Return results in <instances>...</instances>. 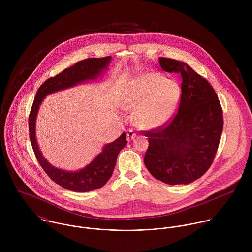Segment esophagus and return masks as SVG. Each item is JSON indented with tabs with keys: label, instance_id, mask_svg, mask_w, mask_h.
<instances>
[{
	"label": "esophagus",
	"instance_id": "esophagus-1",
	"mask_svg": "<svg viewBox=\"0 0 252 252\" xmlns=\"http://www.w3.org/2000/svg\"><path fill=\"white\" fill-rule=\"evenodd\" d=\"M136 137H137V135H136V133L133 130H128L127 131V140L128 141L134 140Z\"/></svg>",
	"mask_w": 252,
	"mask_h": 252
}]
</instances>
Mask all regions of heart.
<instances>
[{
	"instance_id": "1",
	"label": "heart",
	"mask_w": 252,
	"mask_h": 252,
	"mask_svg": "<svg viewBox=\"0 0 252 252\" xmlns=\"http://www.w3.org/2000/svg\"><path fill=\"white\" fill-rule=\"evenodd\" d=\"M180 100L179 84L159 72L143 73L128 82L121 95V107L134 110L133 122L144 130L167 124L177 111Z\"/></svg>"
}]
</instances>
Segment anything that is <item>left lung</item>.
Segmentation results:
<instances>
[{
    "mask_svg": "<svg viewBox=\"0 0 252 252\" xmlns=\"http://www.w3.org/2000/svg\"><path fill=\"white\" fill-rule=\"evenodd\" d=\"M161 68L182 79L179 111L166 126L145 132L144 165L164 183L188 184L201 178L214 162L223 130L222 108L207 79L186 63L159 58Z\"/></svg>",
    "mask_w": 252,
    "mask_h": 252,
    "instance_id": "obj_1",
    "label": "left lung"
}]
</instances>
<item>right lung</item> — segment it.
I'll list each match as a JSON object with an SVG mask.
<instances>
[{
	"instance_id": "obj_1",
	"label": "right lung",
	"mask_w": 252,
	"mask_h": 252,
	"mask_svg": "<svg viewBox=\"0 0 252 252\" xmlns=\"http://www.w3.org/2000/svg\"><path fill=\"white\" fill-rule=\"evenodd\" d=\"M111 56L104 58H88L75 63L65 69L56 76L44 81L36 92V97L29 115V135L36 159L46 173L55 183L65 189L74 192H88L103 187L110 179L116 164V158L120 150L127 144L126 134L123 133L118 139L103 147L99 153L84 168L70 172L52 166L42 155L36 143V120L40 104L46 95L71 88L88 80H94L108 70Z\"/></svg>"
}]
</instances>
